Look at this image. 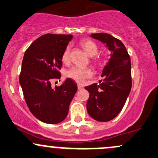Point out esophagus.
Here are the masks:
<instances>
[{
	"label": "esophagus",
	"instance_id": "1",
	"mask_svg": "<svg viewBox=\"0 0 158 158\" xmlns=\"http://www.w3.org/2000/svg\"><path fill=\"white\" fill-rule=\"evenodd\" d=\"M82 89H83V86H82V85H80V84L78 85V89H79V90H82Z\"/></svg>",
	"mask_w": 158,
	"mask_h": 158
}]
</instances>
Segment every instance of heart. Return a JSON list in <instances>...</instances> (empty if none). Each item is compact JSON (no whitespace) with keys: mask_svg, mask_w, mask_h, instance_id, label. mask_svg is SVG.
<instances>
[{"mask_svg":"<svg viewBox=\"0 0 158 158\" xmlns=\"http://www.w3.org/2000/svg\"><path fill=\"white\" fill-rule=\"evenodd\" d=\"M81 47L87 53L88 55L94 56L98 51V45L89 39H84L80 41ZM69 54H70V48L69 46H66L63 51L61 60L64 64H68L69 62ZM98 60L97 57L94 58V61L97 62ZM66 77L72 79L73 80L76 81L78 83H82L84 82L85 79H89L92 76L93 72L92 69L89 67H80V66H73L66 71Z\"/></svg>","mask_w":158,"mask_h":158,"instance_id":"obj_1","label":"heart"}]
</instances>
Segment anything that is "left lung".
Returning <instances> with one entry per match:
<instances>
[{
  "label": "left lung",
  "instance_id": "obj_1",
  "mask_svg": "<svg viewBox=\"0 0 158 158\" xmlns=\"http://www.w3.org/2000/svg\"><path fill=\"white\" fill-rule=\"evenodd\" d=\"M91 36L106 44L111 51V57L103 70L100 84L85 87L89 92L86 107L93 119L107 122L122 110L131 91L130 57L122 41L110 35L94 33Z\"/></svg>",
  "mask_w": 158,
  "mask_h": 158
}]
</instances>
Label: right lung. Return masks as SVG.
Listing matches in <instances>:
<instances>
[{
    "label": "right lung",
    "instance_id": "1",
    "mask_svg": "<svg viewBox=\"0 0 158 158\" xmlns=\"http://www.w3.org/2000/svg\"><path fill=\"white\" fill-rule=\"evenodd\" d=\"M71 35L45 34L26 49L19 74V83L31 113L41 122L59 123L66 118L77 85L68 78L60 86L51 87V80L60 79L63 51Z\"/></svg>",
    "mask_w": 158,
    "mask_h": 158
}]
</instances>
